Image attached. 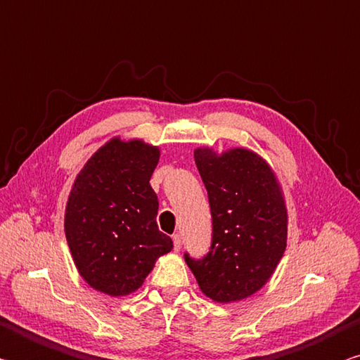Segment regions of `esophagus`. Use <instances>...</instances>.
Listing matches in <instances>:
<instances>
[{
    "label": "esophagus",
    "instance_id": "esophagus-1",
    "mask_svg": "<svg viewBox=\"0 0 360 360\" xmlns=\"http://www.w3.org/2000/svg\"><path fill=\"white\" fill-rule=\"evenodd\" d=\"M181 244H182L181 234H173V245H174V252H179V250H181Z\"/></svg>",
    "mask_w": 360,
    "mask_h": 360
}]
</instances>
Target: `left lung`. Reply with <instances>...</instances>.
Returning a JSON list of instances; mask_svg holds the SVG:
<instances>
[{"label":"left lung","mask_w":360,"mask_h":360,"mask_svg":"<svg viewBox=\"0 0 360 360\" xmlns=\"http://www.w3.org/2000/svg\"><path fill=\"white\" fill-rule=\"evenodd\" d=\"M207 191L212 240L206 257L184 253L200 290L215 302H236L263 288L286 248L288 214L276 174L250 149L217 154L195 149Z\"/></svg>","instance_id":"1"}]
</instances>
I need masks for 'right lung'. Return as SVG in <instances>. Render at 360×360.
<instances>
[{
  "mask_svg": "<svg viewBox=\"0 0 360 360\" xmlns=\"http://www.w3.org/2000/svg\"><path fill=\"white\" fill-rule=\"evenodd\" d=\"M158 146L110 140L78 173L64 215L72 258L91 288L108 296L139 290L173 240L159 231V200L149 179Z\"/></svg>",
  "mask_w": 360,
  "mask_h": 360,
  "instance_id": "add662e5",
  "label": "right lung"
}]
</instances>
